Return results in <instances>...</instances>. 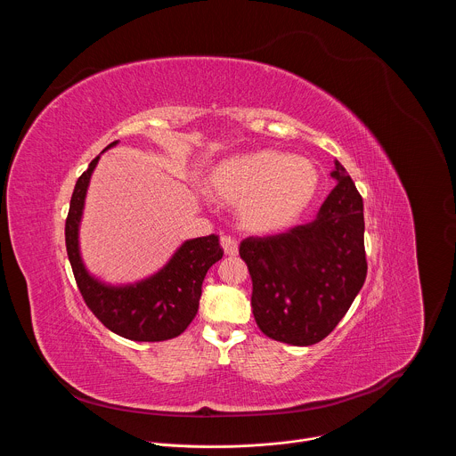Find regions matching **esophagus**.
<instances>
[{
    "label": "esophagus",
    "mask_w": 456,
    "mask_h": 456,
    "mask_svg": "<svg viewBox=\"0 0 456 456\" xmlns=\"http://www.w3.org/2000/svg\"><path fill=\"white\" fill-rule=\"evenodd\" d=\"M220 243H222V248H224V252H225L227 256H236V254H238V241H236L234 238H231V236H222Z\"/></svg>",
    "instance_id": "obj_1"
}]
</instances>
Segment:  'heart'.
Instances as JSON below:
<instances>
[{"label": "heart", "instance_id": "1", "mask_svg": "<svg viewBox=\"0 0 456 456\" xmlns=\"http://www.w3.org/2000/svg\"><path fill=\"white\" fill-rule=\"evenodd\" d=\"M319 171L303 157L276 150H256L216 164L206 192L236 208L240 225L254 234H274L292 227L314 204Z\"/></svg>", "mask_w": 456, "mask_h": 456}]
</instances>
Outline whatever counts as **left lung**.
I'll use <instances>...</instances> for the list:
<instances>
[{"label": "left lung", "mask_w": 456, "mask_h": 456, "mask_svg": "<svg viewBox=\"0 0 456 456\" xmlns=\"http://www.w3.org/2000/svg\"><path fill=\"white\" fill-rule=\"evenodd\" d=\"M330 175L338 185L312 222L240 243L252 278L254 319L274 341L319 343L338 327L364 285L362 199L339 160Z\"/></svg>", "instance_id": "obj_1"}]
</instances>
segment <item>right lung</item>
<instances>
[{
    "mask_svg": "<svg viewBox=\"0 0 456 456\" xmlns=\"http://www.w3.org/2000/svg\"><path fill=\"white\" fill-rule=\"evenodd\" d=\"M115 144L118 141L106 150ZM99 159L101 155L79 176L64 227L67 252L81 296L104 327L120 338L139 343L173 339L189 327L199 312L204 278L224 256L220 240L216 234H209L183 241L159 273L137 283L110 285L92 276L81 257L79 227L86 191Z\"/></svg>",
    "mask_w": 456,
    "mask_h": 456,
    "instance_id": "add662e5",
    "label": "right lung"
}]
</instances>
